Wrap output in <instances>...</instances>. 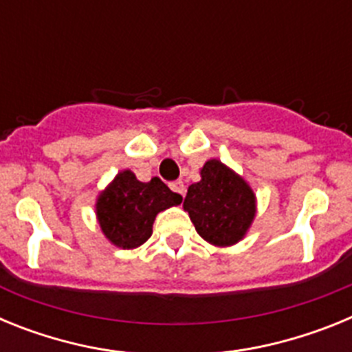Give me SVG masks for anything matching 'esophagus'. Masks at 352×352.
I'll list each match as a JSON object with an SVG mask.
<instances>
[{
  "instance_id": "34e87169",
  "label": "esophagus",
  "mask_w": 352,
  "mask_h": 352,
  "mask_svg": "<svg viewBox=\"0 0 352 352\" xmlns=\"http://www.w3.org/2000/svg\"><path fill=\"white\" fill-rule=\"evenodd\" d=\"M169 186H170V190L176 192V194L185 195V185H183L182 179H176V182H170Z\"/></svg>"
}]
</instances>
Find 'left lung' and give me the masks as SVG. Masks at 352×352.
I'll list each match as a JSON object with an SVG mask.
<instances>
[{"label": "left lung", "mask_w": 352, "mask_h": 352, "mask_svg": "<svg viewBox=\"0 0 352 352\" xmlns=\"http://www.w3.org/2000/svg\"><path fill=\"white\" fill-rule=\"evenodd\" d=\"M183 208L199 236L227 247L238 243L250 227L256 217V195L222 162L210 160L201 170V182L188 186Z\"/></svg>", "instance_id": "1"}]
</instances>
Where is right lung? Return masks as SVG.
Instances as JSON below:
<instances>
[{
	"label": "right lung",
	"instance_id": "obj_1",
	"mask_svg": "<svg viewBox=\"0 0 352 352\" xmlns=\"http://www.w3.org/2000/svg\"><path fill=\"white\" fill-rule=\"evenodd\" d=\"M182 201L160 178L142 183L133 173L123 170L98 197L96 217L116 247L135 248L151 236L155 217Z\"/></svg>",
	"mask_w": 352,
	"mask_h": 352
}]
</instances>
